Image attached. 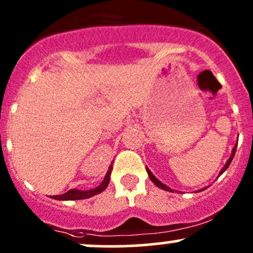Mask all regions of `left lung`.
<instances>
[{
  "label": "left lung",
  "mask_w": 253,
  "mask_h": 253,
  "mask_svg": "<svg viewBox=\"0 0 253 253\" xmlns=\"http://www.w3.org/2000/svg\"><path fill=\"white\" fill-rule=\"evenodd\" d=\"M237 146H238V143L235 144V146H234V148H233V150H232V154H230V156H229V158H228V161H227V162H226V165H224V167L221 169V171H220V174H218V176L222 175V174H223L224 171L227 170V168L229 167L230 162H232L233 157H234V155H235V151H237ZM146 171H148V175H149V177H150V180H151V181L154 182V184L156 185L157 187L162 188V190H165V191H169V192H174V190H171V188H170V187H168L167 185H165V184H163V182H161L160 180H158L157 177L155 176L154 174L151 173V170H150V169H149L148 167H146ZM203 190H205V188H202V190L197 191V192H201V191H203Z\"/></svg>",
  "instance_id": "left-lung-1"
}]
</instances>
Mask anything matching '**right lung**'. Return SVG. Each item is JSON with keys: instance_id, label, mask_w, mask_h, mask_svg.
Masks as SVG:
<instances>
[{"instance_id": "add662e5", "label": "right lung", "mask_w": 253, "mask_h": 253, "mask_svg": "<svg viewBox=\"0 0 253 253\" xmlns=\"http://www.w3.org/2000/svg\"><path fill=\"white\" fill-rule=\"evenodd\" d=\"M112 170H113V163L109 166V169H108L107 174H105L103 181L101 182V185L97 186L96 188H92V190H87V191L72 188V190L67 191V192L63 194H60V196H51V198L57 199V201H78V199L91 198V197L96 196V194L103 192L105 188H107V186L109 185V181H110V174H112Z\"/></svg>"}]
</instances>
